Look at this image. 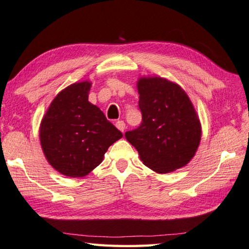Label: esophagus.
<instances>
[{"mask_svg":"<svg viewBox=\"0 0 249 249\" xmlns=\"http://www.w3.org/2000/svg\"><path fill=\"white\" fill-rule=\"evenodd\" d=\"M115 126L116 127H118V129H120L121 131H124V129H125V123L123 121H118L115 123Z\"/></svg>","mask_w":249,"mask_h":249,"instance_id":"1","label":"esophagus"}]
</instances>
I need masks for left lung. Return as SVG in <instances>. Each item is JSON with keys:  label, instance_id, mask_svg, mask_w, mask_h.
<instances>
[{"label": "left lung", "instance_id": "8db88e82", "mask_svg": "<svg viewBox=\"0 0 249 249\" xmlns=\"http://www.w3.org/2000/svg\"><path fill=\"white\" fill-rule=\"evenodd\" d=\"M142 123L125 133L145 166L159 174L181 168L193 159L201 142L202 126L187 92L160 76L137 82Z\"/></svg>", "mask_w": 249, "mask_h": 249}]
</instances>
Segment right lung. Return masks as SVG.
<instances>
[{"instance_id": "add662e5", "label": "right lung", "mask_w": 249, "mask_h": 249, "mask_svg": "<svg viewBox=\"0 0 249 249\" xmlns=\"http://www.w3.org/2000/svg\"><path fill=\"white\" fill-rule=\"evenodd\" d=\"M91 82L67 86L48 107L41 121V147L47 162L63 176L89 175L123 134L89 101Z\"/></svg>"}]
</instances>
